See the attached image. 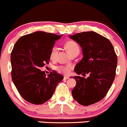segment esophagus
Segmentation results:
<instances>
[{"label": "esophagus", "mask_w": 127, "mask_h": 127, "mask_svg": "<svg viewBox=\"0 0 127 127\" xmlns=\"http://www.w3.org/2000/svg\"><path fill=\"white\" fill-rule=\"evenodd\" d=\"M69 79V76H64V79L66 80V79Z\"/></svg>", "instance_id": "1"}]
</instances>
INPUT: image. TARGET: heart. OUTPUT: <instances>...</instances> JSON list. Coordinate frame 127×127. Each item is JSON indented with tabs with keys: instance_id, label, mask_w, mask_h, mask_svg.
<instances>
[{
	"instance_id": "heart-1",
	"label": "heart",
	"mask_w": 127,
	"mask_h": 127,
	"mask_svg": "<svg viewBox=\"0 0 127 127\" xmlns=\"http://www.w3.org/2000/svg\"><path fill=\"white\" fill-rule=\"evenodd\" d=\"M65 46L68 51L70 55L75 53H79L80 49L79 46L78 44L74 41L72 40H69V41H67L65 44ZM57 49L56 48H54L52 49L51 51V54H50V58L51 59H55L56 58V55H57ZM71 69H72V66L71 65H64V66H60L57 67L56 69L58 72H61V73L65 74H67L70 72Z\"/></svg>"
}]
</instances>
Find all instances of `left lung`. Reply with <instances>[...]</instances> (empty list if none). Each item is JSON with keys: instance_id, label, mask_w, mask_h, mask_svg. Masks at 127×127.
Here are the masks:
<instances>
[{"instance_id": "obj_1", "label": "left lung", "mask_w": 127, "mask_h": 127, "mask_svg": "<svg viewBox=\"0 0 127 127\" xmlns=\"http://www.w3.org/2000/svg\"><path fill=\"white\" fill-rule=\"evenodd\" d=\"M69 37L79 44L83 53L74 71L78 75H89L86 79L79 76L72 77L76 85L71 92L79 104L87 106L100 101L107 94L115 77L117 56L111 42L94 32Z\"/></svg>"}]
</instances>
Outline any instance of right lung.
Here are the masks:
<instances>
[{
	"mask_svg": "<svg viewBox=\"0 0 127 127\" xmlns=\"http://www.w3.org/2000/svg\"><path fill=\"white\" fill-rule=\"evenodd\" d=\"M62 35L36 32L20 38L11 53L12 79L21 96L35 105L43 104L53 94L63 76L52 71L46 76L40 68L48 64L56 40Z\"/></svg>",
	"mask_w": 127,
	"mask_h": 127,
	"instance_id": "add662e5",
	"label": "right lung"
}]
</instances>
